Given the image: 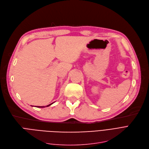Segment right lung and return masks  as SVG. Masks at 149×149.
<instances>
[{
  "label": "right lung",
  "mask_w": 149,
  "mask_h": 149,
  "mask_svg": "<svg viewBox=\"0 0 149 149\" xmlns=\"http://www.w3.org/2000/svg\"><path fill=\"white\" fill-rule=\"evenodd\" d=\"M54 103H51V104H49V105H48V106H46L45 107H48V106H49L50 105H51L52 104H53ZM37 107H45V106H37Z\"/></svg>",
  "instance_id": "obj_1"
}]
</instances>
